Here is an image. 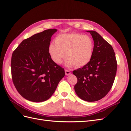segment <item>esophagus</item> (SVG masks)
I'll return each instance as SVG.
<instances>
[{"mask_svg": "<svg viewBox=\"0 0 131 131\" xmlns=\"http://www.w3.org/2000/svg\"><path fill=\"white\" fill-rule=\"evenodd\" d=\"M65 74L66 75H69V74H70V71L66 69L65 70Z\"/></svg>", "mask_w": 131, "mask_h": 131, "instance_id": "1", "label": "esophagus"}]
</instances>
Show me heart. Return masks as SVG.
Instances as JSON below:
<instances>
[{
    "label": "heart",
    "mask_w": 131,
    "mask_h": 131,
    "mask_svg": "<svg viewBox=\"0 0 131 131\" xmlns=\"http://www.w3.org/2000/svg\"><path fill=\"white\" fill-rule=\"evenodd\" d=\"M51 43L49 52L52 60L61 64L67 57L66 65L75 68L85 66L92 58L94 43L89 35L73 33L59 34Z\"/></svg>",
    "instance_id": "heart-1"
}]
</instances>
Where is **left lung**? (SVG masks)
<instances>
[{
	"label": "left lung",
	"instance_id": "1",
	"mask_svg": "<svg viewBox=\"0 0 131 131\" xmlns=\"http://www.w3.org/2000/svg\"><path fill=\"white\" fill-rule=\"evenodd\" d=\"M87 31L93 39V54L88 64L73 72L78 79L74 90L81 100L95 102L104 97L112 89L117 61L112 45L96 31Z\"/></svg>",
	"mask_w": 131,
	"mask_h": 131
}]
</instances>
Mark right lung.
I'll return each mask as SVG.
<instances>
[{"mask_svg": "<svg viewBox=\"0 0 131 131\" xmlns=\"http://www.w3.org/2000/svg\"><path fill=\"white\" fill-rule=\"evenodd\" d=\"M56 29H47L23 40L11 57L12 79L16 89L26 100L41 102L49 99L64 69L51 59L49 46Z\"/></svg>", "mask_w": 131, "mask_h": 131, "instance_id": "right-lung-1", "label": "right lung"}]
</instances>
